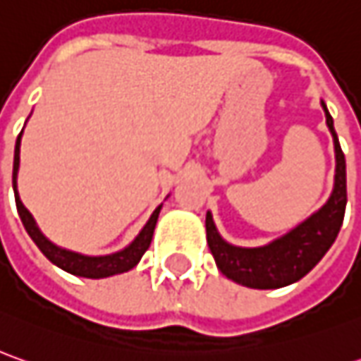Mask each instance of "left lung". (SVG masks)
I'll use <instances>...</instances> for the list:
<instances>
[{
  "label": "left lung",
  "mask_w": 361,
  "mask_h": 361,
  "mask_svg": "<svg viewBox=\"0 0 361 361\" xmlns=\"http://www.w3.org/2000/svg\"><path fill=\"white\" fill-rule=\"evenodd\" d=\"M326 123L334 135L336 147V185L334 193L317 214L305 219L288 235L271 242L264 247H235L219 238L214 226L212 214L205 216L207 245L214 255L221 274L230 280L238 281L255 290H276L302 280L307 271H312L317 262L326 255L331 243L336 242L342 228L345 214V157L334 130V119L326 109Z\"/></svg>",
  "instance_id": "1"
}]
</instances>
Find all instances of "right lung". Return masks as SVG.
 <instances>
[{"label": "right lung", "mask_w": 361, "mask_h": 361, "mask_svg": "<svg viewBox=\"0 0 361 361\" xmlns=\"http://www.w3.org/2000/svg\"><path fill=\"white\" fill-rule=\"evenodd\" d=\"M19 143H21V133L18 135V142H16V156H13V190H16V205H18L19 218L23 221V228L30 233V238L35 242V245L42 250V254H44L51 264H56L57 267L66 269L69 274L81 276V278H94V280H97V278H107V276H116V274H123V271H128V269H131V267L135 266V264L142 259V255L145 254V250L149 247V243H152L154 230H156L157 224V216H159L161 205L152 214V218L145 224V228L140 231V235H137L126 250H121L118 254L102 255V257H87V255H80L75 254V252L61 250V247H57V245H54V243L49 242L44 233L39 231V228L35 226V219L32 218V214L25 209V205L21 204V200H19L18 183H16L19 169Z\"/></svg>", "instance_id": "obj_1"}]
</instances>
